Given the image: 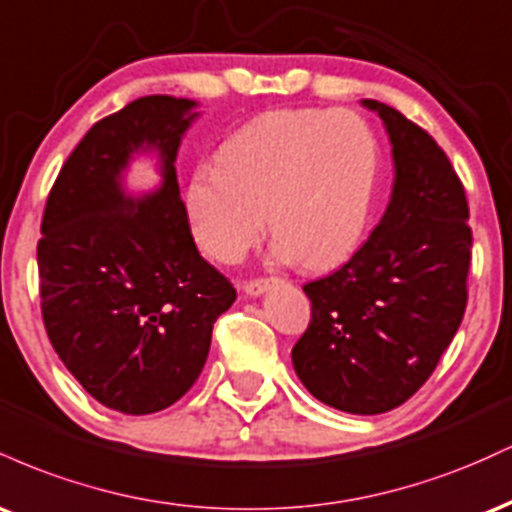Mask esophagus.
Here are the masks:
<instances>
[{
  "mask_svg": "<svg viewBox=\"0 0 512 512\" xmlns=\"http://www.w3.org/2000/svg\"><path fill=\"white\" fill-rule=\"evenodd\" d=\"M267 289H269V279H264V276H260V279H250L243 284V291L248 293V296H260V293H264Z\"/></svg>",
  "mask_w": 512,
  "mask_h": 512,
  "instance_id": "34e87169",
  "label": "esophagus"
}]
</instances>
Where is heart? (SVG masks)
<instances>
[{
  "instance_id": "obj_1",
  "label": "heart",
  "mask_w": 512,
  "mask_h": 512,
  "mask_svg": "<svg viewBox=\"0 0 512 512\" xmlns=\"http://www.w3.org/2000/svg\"><path fill=\"white\" fill-rule=\"evenodd\" d=\"M378 180V137L354 110H269L219 146L216 168L195 170L187 219L216 262L243 260L269 221L279 260L330 269L361 248Z\"/></svg>"
}]
</instances>
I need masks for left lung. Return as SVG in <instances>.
<instances>
[{"label":"left lung","mask_w":512,"mask_h":512,"mask_svg":"<svg viewBox=\"0 0 512 512\" xmlns=\"http://www.w3.org/2000/svg\"><path fill=\"white\" fill-rule=\"evenodd\" d=\"M395 185L383 219L337 272L303 286L310 325L296 375L320 402L383 414L431 378L467 308L472 228L467 195L436 139L378 101Z\"/></svg>","instance_id":"8db88e82"}]
</instances>
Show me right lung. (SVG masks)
Masks as SVG:
<instances>
[{"label": "right lung", "instance_id": "right-lung-1", "mask_svg": "<svg viewBox=\"0 0 512 512\" xmlns=\"http://www.w3.org/2000/svg\"><path fill=\"white\" fill-rule=\"evenodd\" d=\"M195 101L144 96L103 117L69 154L38 240L40 310L52 349L93 399L154 414L202 373L216 317L236 289L199 255L175 156ZM156 150L162 187L129 198L121 170Z\"/></svg>", "mask_w": 512, "mask_h": 512}]
</instances>
